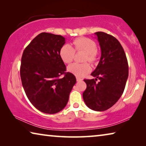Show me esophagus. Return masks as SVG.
Returning <instances> with one entry per match:
<instances>
[{
    "instance_id": "esophagus-1",
    "label": "esophagus",
    "mask_w": 146,
    "mask_h": 146,
    "mask_svg": "<svg viewBox=\"0 0 146 146\" xmlns=\"http://www.w3.org/2000/svg\"><path fill=\"white\" fill-rule=\"evenodd\" d=\"M76 80L78 81V82H79V81H82L83 80L82 78L79 77V76H76Z\"/></svg>"
}]
</instances>
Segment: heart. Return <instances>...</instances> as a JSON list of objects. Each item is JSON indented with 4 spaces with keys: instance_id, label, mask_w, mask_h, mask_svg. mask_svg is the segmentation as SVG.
Listing matches in <instances>:
<instances>
[{
    "instance_id": "obj_1",
    "label": "heart",
    "mask_w": 146,
    "mask_h": 146,
    "mask_svg": "<svg viewBox=\"0 0 146 146\" xmlns=\"http://www.w3.org/2000/svg\"><path fill=\"white\" fill-rule=\"evenodd\" d=\"M73 46L66 44L60 49V57L64 63L69 64L72 62L75 51H83L86 53L84 61L93 63L97 56V44L95 41L86 37H80L73 41ZM69 72L76 76H83L90 72L91 66L87 62L73 63L68 67Z\"/></svg>"
}]
</instances>
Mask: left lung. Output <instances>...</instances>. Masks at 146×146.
Here are the masks:
<instances>
[{
  "label": "left lung",
  "instance_id": "obj_1",
  "mask_svg": "<svg viewBox=\"0 0 146 146\" xmlns=\"http://www.w3.org/2000/svg\"><path fill=\"white\" fill-rule=\"evenodd\" d=\"M97 36L101 57L91 74L95 79H84L87 85L83 93L86 106L96 111H103L115 104L122 96L128 78L129 67L124 50L114 36L98 31ZM100 80L96 82L97 78Z\"/></svg>",
  "mask_w": 146,
  "mask_h": 146
}]
</instances>
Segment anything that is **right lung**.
<instances>
[{
    "label": "right lung",
    "instance_id": "right-lung-1",
    "mask_svg": "<svg viewBox=\"0 0 146 146\" xmlns=\"http://www.w3.org/2000/svg\"><path fill=\"white\" fill-rule=\"evenodd\" d=\"M64 36L41 33L24 49L21 59V78L27 97L35 108L55 114L66 107L76 78L66 71L60 57ZM64 74V76L60 79Z\"/></svg>",
    "mask_w": 146,
    "mask_h": 146
}]
</instances>
